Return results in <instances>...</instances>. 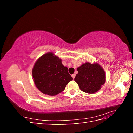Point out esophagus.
I'll return each instance as SVG.
<instances>
[{
	"label": "esophagus",
	"mask_w": 133,
	"mask_h": 133,
	"mask_svg": "<svg viewBox=\"0 0 133 133\" xmlns=\"http://www.w3.org/2000/svg\"><path fill=\"white\" fill-rule=\"evenodd\" d=\"M71 76H72V78H73V79H74V78H75V74H72L71 75Z\"/></svg>",
	"instance_id": "1"
}]
</instances>
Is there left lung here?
<instances>
[{
	"instance_id": "left-lung-1",
	"label": "left lung",
	"mask_w": 133,
	"mask_h": 133,
	"mask_svg": "<svg viewBox=\"0 0 133 133\" xmlns=\"http://www.w3.org/2000/svg\"><path fill=\"white\" fill-rule=\"evenodd\" d=\"M78 73L74 78L80 90L87 93L93 94L101 89L106 81L103 68L98 63L87 62L77 68Z\"/></svg>"
}]
</instances>
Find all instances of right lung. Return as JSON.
<instances>
[{
    "label": "right lung",
    "instance_id": "1",
    "mask_svg": "<svg viewBox=\"0 0 133 133\" xmlns=\"http://www.w3.org/2000/svg\"><path fill=\"white\" fill-rule=\"evenodd\" d=\"M62 59L52 52L43 54L35 62L32 69L35 85L42 93L54 96L64 91L73 78Z\"/></svg>",
    "mask_w": 133,
    "mask_h": 133
}]
</instances>
